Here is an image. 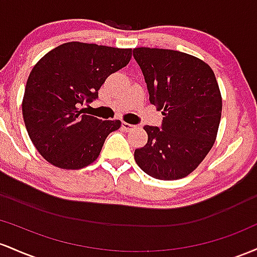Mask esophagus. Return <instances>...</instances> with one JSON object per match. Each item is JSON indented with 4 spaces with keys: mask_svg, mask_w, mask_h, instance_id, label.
<instances>
[{
    "mask_svg": "<svg viewBox=\"0 0 257 257\" xmlns=\"http://www.w3.org/2000/svg\"><path fill=\"white\" fill-rule=\"evenodd\" d=\"M122 128L125 130V131H131V130H134L136 126L135 125H131V123H127V122H122Z\"/></svg>",
    "mask_w": 257,
    "mask_h": 257,
    "instance_id": "1",
    "label": "esophagus"
}]
</instances>
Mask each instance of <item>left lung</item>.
Here are the masks:
<instances>
[{
	"label": "left lung",
	"mask_w": 257,
	"mask_h": 257,
	"mask_svg": "<svg viewBox=\"0 0 257 257\" xmlns=\"http://www.w3.org/2000/svg\"><path fill=\"white\" fill-rule=\"evenodd\" d=\"M134 58L142 70L149 100L163 110V122L144 126L148 142L135 151L146 174L171 181L197 169L214 146L222 98L212 69L191 54L138 47Z\"/></svg>",
	"instance_id": "1"
}]
</instances>
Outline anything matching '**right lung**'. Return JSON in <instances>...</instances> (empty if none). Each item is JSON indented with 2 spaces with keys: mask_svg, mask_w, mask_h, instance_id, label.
I'll return each mask as SVG.
<instances>
[{
  "mask_svg": "<svg viewBox=\"0 0 257 257\" xmlns=\"http://www.w3.org/2000/svg\"><path fill=\"white\" fill-rule=\"evenodd\" d=\"M131 48L68 42L48 52L31 70L23 98V117L31 142L52 165L77 170L97 159L120 120L82 113L98 98L106 77L128 64Z\"/></svg>",
  "mask_w": 257,
  "mask_h": 257,
  "instance_id": "add662e5",
  "label": "right lung"
}]
</instances>
